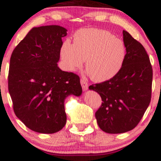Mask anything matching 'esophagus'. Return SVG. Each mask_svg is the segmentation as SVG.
Masks as SVG:
<instances>
[{"mask_svg":"<svg viewBox=\"0 0 161 161\" xmlns=\"http://www.w3.org/2000/svg\"><path fill=\"white\" fill-rule=\"evenodd\" d=\"M80 84L82 86V88L83 91H86L88 89V83H87V81H86V80H84V79H80Z\"/></svg>","mask_w":161,"mask_h":161,"instance_id":"1","label":"esophagus"}]
</instances>
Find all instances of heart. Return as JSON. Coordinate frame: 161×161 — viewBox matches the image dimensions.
I'll use <instances>...</instances> for the list:
<instances>
[{
	"mask_svg": "<svg viewBox=\"0 0 161 161\" xmlns=\"http://www.w3.org/2000/svg\"><path fill=\"white\" fill-rule=\"evenodd\" d=\"M127 48L120 38L105 30L83 28L74 35V43L64 41L60 48L64 68L73 72L86 59V69L93 80L103 82L120 71L126 59Z\"/></svg>",
	"mask_w": 161,
	"mask_h": 161,
	"instance_id": "1",
	"label": "heart"
}]
</instances>
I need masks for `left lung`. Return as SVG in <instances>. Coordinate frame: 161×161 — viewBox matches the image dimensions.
Masks as SVG:
<instances>
[{"instance_id":"obj_1","label":"left lung","mask_w":161,"mask_h":161,"mask_svg":"<svg viewBox=\"0 0 161 161\" xmlns=\"http://www.w3.org/2000/svg\"><path fill=\"white\" fill-rule=\"evenodd\" d=\"M127 56L120 71L104 82L92 84L99 94L102 105L95 113L102 131L121 134L138 125L150 103L153 68L144 46L123 30Z\"/></svg>"}]
</instances>
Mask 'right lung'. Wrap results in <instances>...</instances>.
Listing matches in <instances>:
<instances>
[{
    "label": "right lung",
    "mask_w": 161,
    "mask_h": 161,
    "mask_svg": "<svg viewBox=\"0 0 161 161\" xmlns=\"http://www.w3.org/2000/svg\"><path fill=\"white\" fill-rule=\"evenodd\" d=\"M67 31L59 25L33 27L11 53L8 86L14 111L36 132L60 131L67 120L65 99L82 94L79 76L57 67Z\"/></svg>",
    "instance_id": "1"
}]
</instances>
